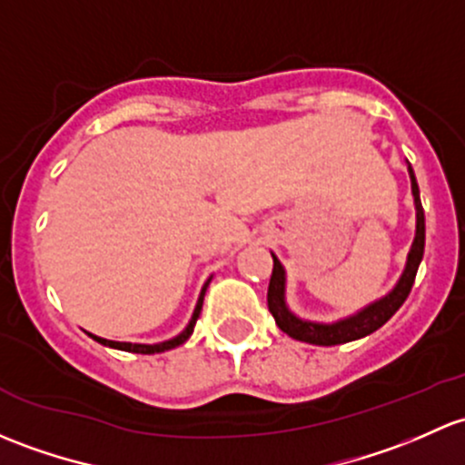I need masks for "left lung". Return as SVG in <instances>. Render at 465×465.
I'll use <instances>...</instances> for the list:
<instances>
[{"instance_id": "obj_1", "label": "left lung", "mask_w": 465, "mask_h": 465, "mask_svg": "<svg viewBox=\"0 0 465 465\" xmlns=\"http://www.w3.org/2000/svg\"><path fill=\"white\" fill-rule=\"evenodd\" d=\"M408 171L410 180H412L414 207H417V233H414V242L412 247H410L408 262H405V270L401 273L397 287H394L390 294H385L383 298L372 302V305L363 307V310L356 312V314L336 322H314L298 319L296 314H292L290 307H287L285 302V270H282L281 261L272 253L273 270L270 278V290H267V307H270L272 316L276 319V325L281 327L287 336L312 345H341L372 334V331L383 327L385 322L397 314V310L403 305L410 290H412L414 276H417L419 265H421L423 247H426V216H423L421 198H419V184L410 164Z\"/></svg>"}]
</instances>
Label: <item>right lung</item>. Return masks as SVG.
Wrapping results in <instances>:
<instances>
[{"label": "right lung", "instance_id": "right-lung-1", "mask_svg": "<svg viewBox=\"0 0 465 465\" xmlns=\"http://www.w3.org/2000/svg\"><path fill=\"white\" fill-rule=\"evenodd\" d=\"M209 281H212V278H209ZM209 281L204 282L203 292H200V296H198V302H195V310H193V316H192V321H189V325L184 327V330L180 331L178 336H173V339H171V341H164V343H155V345H143V343H120V341H106V339H100V336H95V334H89V336H93V341H97V343H102V345H109V348L122 350V351H134V354H158V351H164V350H173V348H178V345H183L184 341H187L189 336L193 334L195 321H198V316H200V310H203L204 292H207V285H209Z\"/></svg>", "mask_w": 465, "mask_h": 465}]
</instances>
